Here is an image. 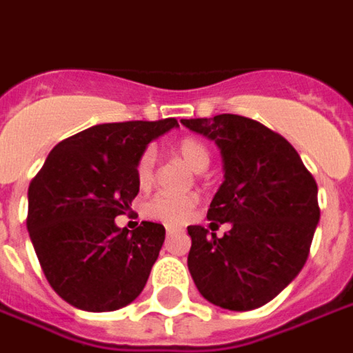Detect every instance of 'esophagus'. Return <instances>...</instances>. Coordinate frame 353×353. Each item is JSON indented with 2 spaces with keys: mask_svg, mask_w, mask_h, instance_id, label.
<instances>
[{
  "mask_svg": "<svg viewBox=\"0 0 353 353\" xmlns=\"http://www.w3.org/2000/svg\"><path fill=\"white\" fill-rule=\"evenodd\" d=\"M176 232V228H172V227H167V236H172Z\"/></svg>",
  "mask_w": 353,
  "mask_h": 353,
  "instance_id": "1",
  "label": "esophagus"
}]
</instances>
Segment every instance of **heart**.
I'll use <instances>...</instances> for the list:
<instances>
[{"label":"heart","instance_id":"obj_1","mask_svg":"<svg viewBox=\"0 0 353 353\" xmlns=\"http://www.w3.org/2000/svg\"><path fill=\"white\" fill-rule=\"evenodd\" d=\"M172 152L176 153L182 161L196 172L205 171L209 161H211V153H209L208 145L203 144L201 140H198V138H194V136L181 138L174 144ZM134 174L136 182H138V186L142 190L150 188L153 184V179H155V157H153V153L150 150L140 153V157L136 161ZM196 203H198V200L192 194H184V196L157 194V196H153L152 200L145 203L144 211L150 219H155L159 223L176 227V225H182V223H186L192 217Z\"/></svg>","mask_w":353,"mask_h":353}]
</instances>
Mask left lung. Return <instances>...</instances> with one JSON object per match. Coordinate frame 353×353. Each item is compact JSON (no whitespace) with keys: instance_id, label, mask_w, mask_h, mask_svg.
Returning a JSON list of instances; mask_svg holds the SVG:
<instances>
[{"instance_id":"8db88e82","label":"left lung","mask_w":353,"mask_h":353,"mask_svg":"<svg viewBox=\"0 0 353 353\" xmlns=\"http://www.w3.org/2000/svg\"><path fill=\"white\" fill-rule=\"evenodd\" d=\"M215 140L225 181L208 209L211 225L188 227V269L200 294L223 310L271 302L302 271L319 223L317 182L292 144L242 115L182 119ZM230 222L225 237L212 230Z\"/></svg>"}]
</instances>
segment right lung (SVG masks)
I'll list each match as a JSON object with an SVG mask.
<instances>
[{
    "mask_svg": "<svg viewBox=\"0 0 353 353\" xmlns=\"http://www.w3.org/2000/svg\"><path fill=\"white\" fill-rule=\"evenodd\" d=\"M176 119L105 123L55 145L28 186L26 227L51 288L84 311H115L144 290L165 242L159 223L115 225L138 196L134 167Z\"/></svg>",
    "mask_w": 353,
    "mask_h": 353,
    "instance_id": "obj_1",
    "label": "right lung"
}]
</instances>
